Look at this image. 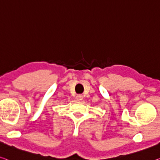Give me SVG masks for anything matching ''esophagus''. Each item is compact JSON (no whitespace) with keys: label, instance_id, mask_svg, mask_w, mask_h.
I'll return each instance as SVG.
<instances>
[{"label":"esophagus","instance_id":"1","mask_svg":"<svg viewBox=\"0 0 160 160\" xmlns=\"http://www.w3.org/2000/svg\"><path fill=\"white\" fill-rule=\"evenodd\" d=\"M76 99H77L78 101L82 100V99H83V96L81 95V94H78V95L77 96V97H76Z\"/></svg>","mask_w":160,"mask_h":160}]
</instances>
